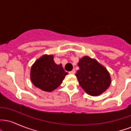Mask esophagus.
<instances>
[{"mask_svg": "<svg viewBox=\"0 0 131 131\" xmlns=\"http://www.w3.org/2000/svg\"><path fill=\"white\" fill-rule=\"evenodd\" d=\"M75 73H76V71H75L74 69H73V70H72V71H71L69 72V73H70V74H74Z\"/></svg>", "mask_w": 131, "mask_h": 131, "instance_id": "obj_1", "label": "esophagus"}]
</instances>
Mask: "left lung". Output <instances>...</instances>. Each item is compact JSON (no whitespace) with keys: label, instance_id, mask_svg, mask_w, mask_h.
<instances>
[{"label":"left lung","instance_id":"1","mask_svg":"<svg viewBox=\"0 0 131 131\" xmlns=\"http://www.w3.org/2000/svg\"><path fill=\"white\" fill-rule=\"evenodd\" d=\"M76 76L81 88L89 95L97 96L110 86L111 78L106 69L96 60L88 56L79 60Z\"/></svg>","mask_w":131,"mask_h":131}]
</instances>
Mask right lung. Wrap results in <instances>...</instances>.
Listing matches in <instances>:
<instances>
[{
    "mask_svg": "<svg viewBox=\"0 0 131 131\" xmlns=\"http://www.w3.org/2000/svg\"><path fill=\"white\" fill-rule=\"evenodd\" d=\"M68 74L54 62L53 55H44L34 63L31 69L33 84L43 91L52 92L61 84Z\"/></svg>",
    "mask_w": 131,
    "mask_h": 131,
    "instance_id": "add662e5",
    "label": "right lung"
}]
</instances>
